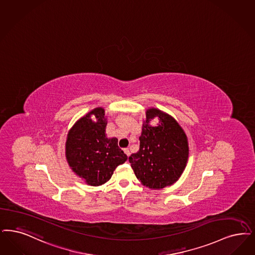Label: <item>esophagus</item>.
<instances>
[{"mask_svg": "<svg viewBox=\"0 0 255 255\" xmlns=\"http://www.w3.org/2000/svg\"><path fill=\"white\" fill-rule=\"evenodd\" d=\"M123 151H124V153H126V155H127V156H129V155H130V151H129V149H128V148L123 149Z\"/></svg>", "mask_w": 255, "mask_h": 255, "instance_id": "1", "label": "esophagus"}]
</instances>
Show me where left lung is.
<instances>
[{"instance_id": "8db88e82", "label": "left lung", "mask_w": 255, "mask_h": 255, "mask_svg": "<svg viewBox=\"0 0 255 255\" xmlns=\"http://www.w3.org/2000/svg\"><path fill=\"white\" fill-rule=\"evenodd\" d=\"M156 116L160 122L153 128L149 122ZM188 156V138L181 126L170 115L148 109L139 136V151L129 156L136 178L150 189H163L178 180Z\"/></svg>"}]
</instances>
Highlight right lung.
<instances>
[{
	"instance_id": "obj_1",
	"label": "right lung",
	"mask_w": 255,
	"mask_h": 255,
	"mask_svg": "<svg viewBox=\"0 0 255 255\" xmlns=\"http://www.w3.org/2000/svg\"><path fill=\"white\" fill-rule=\"evenodd\" d=\"M94 115L97 121H91ZM107 119L102 107L93 109L73 125L67 134L65 155L72 171L91 186L107 182L115 169L127 160L118 138L106 136Z\"/></svg>"
}]
</instances>
